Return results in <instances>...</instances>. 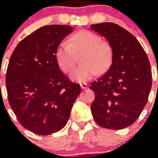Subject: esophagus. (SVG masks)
Returning <instances> with one entry per match:
<instances>
[{"instance_id":"34e87169","label":"esophagus","mask_w":158,"mask_h":158,"mask_svg":"<svg viewBox=\"0 0 158 158\" xmlns=\"http://www.w3.org/2000/svg\"><path fill=\"white\" fill-rule=\"evenodd\" d=\"M80 85H81V88L82 89H86L89 88V85L86 83H81Z\"/></svg>"}]
</instances>
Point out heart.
Listing matches in <instances>:
<instances>
[{
  "label": "heart",
  "instance_id": "1",
  "mask_svg": "<svg viewBox=\"0 0 158 158\" xmlns=\"http://www.w3.org/2000/svg\"><path fill=\"white\" fill-rule=\"evenodd\" d=\"M83 53L81 65L71 72L69 78L77 83H84L93 79L100 71L103 73L111 65L113 50L107 42L90 31L82 30L69 38V42H62L55 51V59L59 68L68 73L74 66L76 54Z\"/></svg>",
  "mask_w": 158,
  "mask_h": 158
}]
</instances>
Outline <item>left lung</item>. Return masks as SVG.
<instances>
[{
    "instance_id": "obj_1",
    "label": "left lung",
    "mask_w": 158,
    "mask_h": 158,
    "mask_svg": "<svg viewBox=\"0 0 158 158\" xmlns=\"http://www.w3.org/2000/svg\"><path fill=\"white\" fill-rule=\"evenodd\" d=\"M89 28L107 40L113 50L108 71L89 87L95 93L91 105L96 123L121 130L139 118L152 86L150 61L136 38L112 23L92 24Z\"/></svg>"
}]
</instances>
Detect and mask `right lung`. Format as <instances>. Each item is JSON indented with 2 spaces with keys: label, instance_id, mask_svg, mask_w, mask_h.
<instances>
[{
  "label": "right lung",
  "instance_id": "1",
  "mask_svg": "<svg viewBox=\"0 0 158 158\" xmlns=\"http://www.w3.org/2000/svg\"><path fill=\"white\" fill-rule=\"evenodd\" d=\"M73 32L68 25H47L19 42L8 62V101L22 126L49 135L65 126L81 93L57 64L55 51Z\"/></svg>",
  "mask_w": 158,
  "mask_h": 158
}]
</instances>
